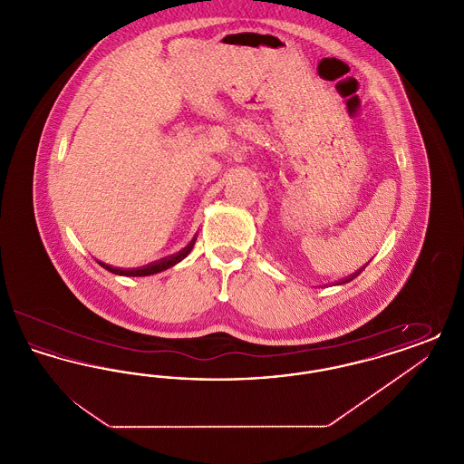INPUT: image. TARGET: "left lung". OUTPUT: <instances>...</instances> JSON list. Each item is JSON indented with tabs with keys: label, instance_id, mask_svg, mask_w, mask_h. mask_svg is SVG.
<instances>
[{
	"label": "left lung",
	"instance_id": "obj_1",
	"mask_svg": "<svg viewBox=\"0 0 464 464\" xmlns=\"http://www.w3.org/2000/svg\"><path fill=\"white\" fill-rule=\"evenodd\" d=\"M365 266H363V267H360L358 271H354L353 275H350V276H346V278H343V280H339V282H335V284H332V285H343V284H348V282H352L353 278H356V276H358V275H360V273L365 269Z\"/></svg>",
	"mask_w": 464,
	"mask_h": 464
}]
</instances>
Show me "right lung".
Wrapping results in <instances>:
<instances>
[{"mask_svg":"<svg viewBox=\"0 0 464 464\" xmlns=\"http://www.w3.org/2000/svg\"><path fill=\"white\" fill-rule=\"evenodd\" d=\"M195 242H197V235L193 237L191 242L188 243L182 250H179L177 254H172L169 257H163V259L151 263V265L140 266V267H129V269L125 267L123 269V267H114V266L106 265V263H101V261H97V263L102 266L104 269H108V271L114 273V275H120V276H150V275H156L160 271H165V269L176 266L177 263H180L184 257H188V254L195 246Z\"/></svg>","mask_w":464,"mask_h":464,"instance_id":"add662e5","label":"right lung"}]
</instances>
